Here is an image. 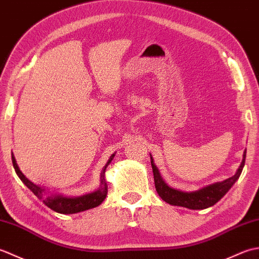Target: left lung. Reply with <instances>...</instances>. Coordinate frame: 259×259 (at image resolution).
Returning <instances> with one entry per match:
<instances>
[{
    "mask_svg": "<svg viewBox=\"0 0 259 259\" xmlns=\"http://www.w3.org/2000/svg\"><path fill=\"white\" fill-rule=\"evenodd\" d=\"M245 158L246 151L244 152L243 161H241L237 172H236L233 177L221 181V183H214L212 185L206 186L199 190L188 192L174 189L164 183L157 166L153 163L152 157H150L156 190L158 192V195L161 197V199L168 202L169 205L194 209V210H197V209H206L208 207L213 206L214 203L221 200L222 198L227 194V191L232 188L236 181H237L245 166Z\"/></svg>",
    "mask_w": 259,
    "mask_h": 259,
    "instance_id": "8db88e82",
    "label": "left lung"
}]
</instances>
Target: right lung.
I'll use <instances>...</instances> for the list:
<instances>
[{
	"label": "right lung",
	"instance_id": "obj_1",
	"mask_svg": "<svg viewBox=\"0 0 259 259\" xmlns=\"http://www.w3.org/2000/svg\"><path fill=\"white\" fill-rule=\"evenodd\" d=\"M113 157H114V153L111 157H110L108 162L106 163V166H104L102 169L101 175H100V180H101L100 188L96 191L90 192V194H85L83 196H78V197H65L62 195L43 197L47 194L46 188H43V187L38 186V185L33 184L31 180L27 179L25 176L22 174V171L18 166V163H16V161H15L13 153H12V162H13V167L15 169V172L19 176V178L22 180V183H23L36 197L42 199L43 203H45L46 206L51 208L52 210L57 211L59 213L69 214V213L81 212V211L88 210V209L98 207L99 205H101V202L104 199H106L107 194H108V186L106 184V179H104V172H106L108 164L111 162Z\"/></svg>",
	"mask_w": 259,
	"mask_h": 259
}]
</instances>
